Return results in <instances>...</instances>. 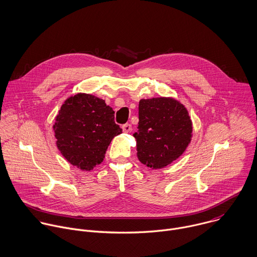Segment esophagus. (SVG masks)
<instances>
[{"mask_svg":"<svg viewBox=\"0 0 257 257\" xmlns=\"http://www.w3.org/2000/svg\"><path fill=\"white\" fill-rule=\"evenodd\" d=\"M121 128H122L123 133H130L132 131V124L131 123H125L121 126Z\"/></svg>","mask_w":257,"mask_h":257,"instance_id":"34e87169","label":"esophagus"}]
</instances>
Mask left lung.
I'll list each match as a JSON object with an SVG mask.
<instances>
[{
    "label": "left lung",
    "mask_w": 257,
    "mask_h": 257,
    "mask_svg": "<svg viewBox=\"0 0 257 257\" xmlns=\"http://www.w3.org/2000/svg\"><path fill=\"white\" fill-rule=\"evenodd\" d=\"M138 128V159L152 169L165 168L181 157L193 132L187 108L173 97L141 99Z\"/></svg>",
    "instance_id": "obj_1"
}]
</instances>
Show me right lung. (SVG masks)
<instances>
[{"instance_id":"right-lung-1","label":"right lung","mask_w":257,"mask_h":257,"mask_svg":"<svg viewBox=\"0 0 257 257\" xmlns=\"http://www.w3.org/2000/svg\"><path fill=\"white\" fill-rule=\"evenodd\" d=\"M53 131L61 155L82 171L101 164L112 139L122 133L114 122L112 108L87 93H77L64 101Z\"/></svg>"}]
</instances>
